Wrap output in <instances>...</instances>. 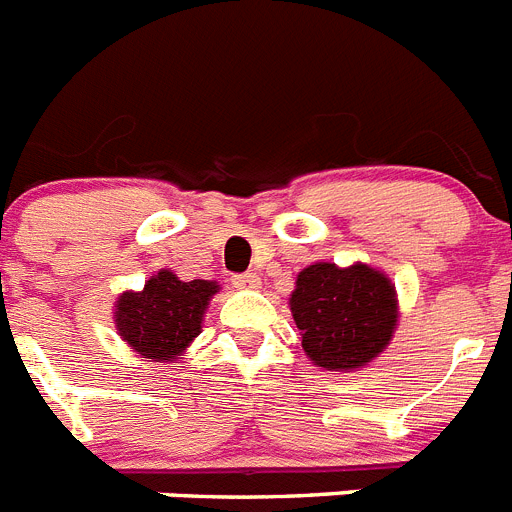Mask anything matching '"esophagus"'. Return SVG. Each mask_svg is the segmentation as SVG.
<instances>
[{
  "instance_id": "34e87169",
  "label": "esophagus",
  "mask_w": 512,
  "mask_h": 512,
  "mask_svg": "<svg viewBox=\"0 0 512 512\" xmlns=\"http://www.w3.org/2000/svg\"><path fill=\"white\" fill-rule=\"evenodd\" d=\"M233 284L238 289H259L261 277L259 274H253V271H248V274H238V277L233 279Z\"/></svg>"
}]
</instances>
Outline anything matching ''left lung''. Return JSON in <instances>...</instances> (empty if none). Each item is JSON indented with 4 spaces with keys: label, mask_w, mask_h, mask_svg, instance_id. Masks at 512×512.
Wrapping results in <instances>:
<instances>
[{
    "label": "left lung",
    "mask_w": 512,
    "mask_h": 512,
    "mask_svg": "<svg viewBox=\"0 0 512 512\" xmlns=\"http://www.w3.org/2000/svg\"><path fill=\"white\" fill-rule=\"evenodd\" d=\"M289 310L307 359L325 372H359L395 336L400 305L392 279L369 264L315 261L297 274Z\"/></svg>",
    "instance_id": "obj_1"
}]
</instances>
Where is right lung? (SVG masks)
<instances>
[{"instance_id":"right-lung-1","label":"right lung","mask_w":512,"mask_h":512,"mask_svg":"<svg viewBox=\"0 0 512 512\" xmlns=\"http://www.w3.org/2000/svg\"><path fill=\"white\" fill-rule=\"evenodd\" d=\"M220 292L210 279L182 282L171 269L156 271L143 289H125L115 300L117 336L140 359L176 361L202 333L207 305Z\"/></svg>"}]
</instances>
